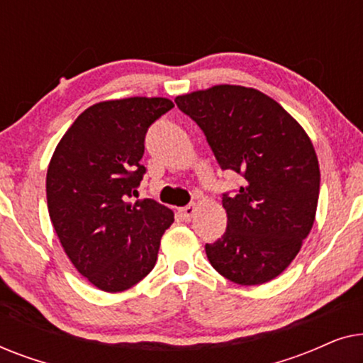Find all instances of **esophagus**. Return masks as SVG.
Returning <instances> with one entry per match:
<instances>
[{
    "label": "esophagus",
    "mask_w": 363,
    "mask_h": 363,
    "mask_svg": "<svg viewBox=\"0 0 363 363\" xmlns=\"http://www.w3.org/2000/svg\"><path fill=\"white\" fill-rule=\"evenodd\" d=\"M196 211H198L196 205H188L185 208H180V216L185 221H191V218L196 215Z\"/></svg>",
    "instance_id": "1"
}]
</instances>
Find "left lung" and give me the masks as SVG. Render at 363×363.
<instances>
[{"label":"left lung","instance_id":"1","mask_svg":"<svg viewBox=\"0 0 363 363\" xmlns=\"http://www.w3.org/2000/svg\"><path fill=\"white\" fill-rule=\"evenodd\" d=\"M203 132L223 170L245 178L223 196L228 228L206 245L211 266L241 286L274 279L312 230L320 170L304 128L281 104L252 87L220 84L175 99Z\"/></svg>","mask_w":363,"mask_h":363}]
</instances>
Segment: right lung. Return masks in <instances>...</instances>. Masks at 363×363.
I'll list each match as a JSON object with an SVG mask.
<instances>
[{"instance_id":"add662e5","label":"right lung","mask_w":363,"mask_h":363,"mask_svg":"<svg viewBox=\"0 0 363 363\" xmlns=\"http://www.w3.org/2000/svg\"><path fill=\"white\" fill-rule=\"evenodd\" d=\"M172 107L165 97L94 104L49 162V218L74 267L101 291L122 292L142 281L175 221L170 208L152 198L130 200L145 173V133Z\"/></svg>"}]
</instances>
